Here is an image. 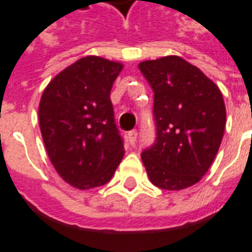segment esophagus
<instances>
[{"mask_svg":"<svg viewBox=\"0 0 252 252\" xmlns=\"http://www.w3.org/2000/svg\"><path fill=\"white\" fill-rule=\"evenodd\" d=\"M137 131L135 130H131V131H128L127 133V141H128V144L131 145V146H134L135 145V142H137Z\"/></svg>","mask_w":252,"mask_h":252,"instance_id":"esophagus-1","label":"esophagus"}]
</instances>
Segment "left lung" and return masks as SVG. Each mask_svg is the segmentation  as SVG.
I'll use <instances>...</instances> for the list:
<instances>
[{"label":"left lung","instance_id":"obj_1","mask_svg":"<svg viewBox=\"0 0 252 252\" xmlns=\"http://www.w3.org/2000/svg\"><path fill=\"white\" fill-rule=\"evenodd\" d=\"M154 93L156 139L141 154L150 181L168 190L199 183L223 139L225 106L218 86L179 56L139 64Z\"/></svg>","mask_w":252,"mask_h":252}]
</instances>
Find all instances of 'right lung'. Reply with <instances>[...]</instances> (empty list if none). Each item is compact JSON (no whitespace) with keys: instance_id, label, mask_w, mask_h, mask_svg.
Returning a JSON list of instances; mask_svg holds the SVG:
<instances>
[{"instance_id":"right-lung-1","label":"right lung","mask_w":252,"mask_h":252,"mask_svg":"<svg viewBox=\"0 0 252 252\" xmlns=\"http://www.w3.org/2000/svg\"><path fill=\"white\" fill-rule=\"evenodd\" d=\"M124 65L86 56L56 75L44 90L38 121L51 162L79 189L107 184L124 157L110 91Z\"/></svg>"}]
</instances>
